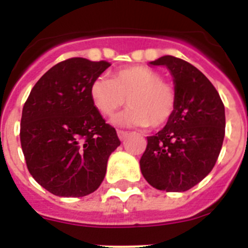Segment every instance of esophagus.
I'll list each match as a JSON object with an SVG mask.
<instances>
[{"instance_id": "1", "label": "esophagus", "mask_w": 248, "mask_h": 248, "mask_svg": "<svg viewBox=\"0 0 248 248\" xmlns=\"http://www.w3.org/2000/svg\"><path fill=\"white\" fill-rule=\"evenodd\" d=\"M118 137H119L120 140H124L126 138V135H128V131L125 130H118Z\"/></svg>"}]
</instances>
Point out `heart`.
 I'll list each match as a JSON object with an SVG mask.
<instances>
[{"label":"heart","mask_w":248,"mask_h":248,"mask_svg":"<svg viewBox=\"0 0 248 248\" xmlns=\"http://www.w3.org/2000/svg\"><path fill=\"white\" fill-rule=\"evenodd\" d=\"M89 95L103 117H113L128 99L130 105L114 123L124 126L159 128L170 120L176 108V91L160 73L143 65L118 69L111 79L98 77L92 82Z\"/></svg>","instance_id":"heart-1"}]
</instances>
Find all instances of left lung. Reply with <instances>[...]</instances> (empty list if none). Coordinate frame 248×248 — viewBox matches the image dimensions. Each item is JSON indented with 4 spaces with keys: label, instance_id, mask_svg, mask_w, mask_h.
Here are the masks:
<instances>
[{
    "label": "left lung",
    "instance_id": "obj_1",
    "mask_svg": "<svg viewBox=\"0 0 248 248\" xmlns=\"http://www.w3.org/2000/svg\"><path fill=\"white\" fill-rule=\"evenodd\" d=\"M174 77L176 108L157 134L148 137L140 170L153 187L187 191L210 174L225 138V107L212 83L198 68L172 56L150 62Z\"/></svg>",
    "mask_w": 248,
    "mask_h": 248
}]
</instances>
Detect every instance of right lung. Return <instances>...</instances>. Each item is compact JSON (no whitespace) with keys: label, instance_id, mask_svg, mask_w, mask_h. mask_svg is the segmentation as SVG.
Wrapping results in <instances>:
<instances>
[{"label":"right lung","instance_id":"obj_1","mask_svg":"<svg viewBox=\"0 0 248 248\" xmlns=\"http://www.w3.org/2000/svg\"><path fill=\"white\" fill-rule=\"evenodd\" d=\"M109 65L79 57L59 62L41 77L23 105L19 138L28 171L57 196L95 191L120 145L89 95L92 82Z\"/></svg>","mask_w":248,"mask_h":248}]
</instances>
